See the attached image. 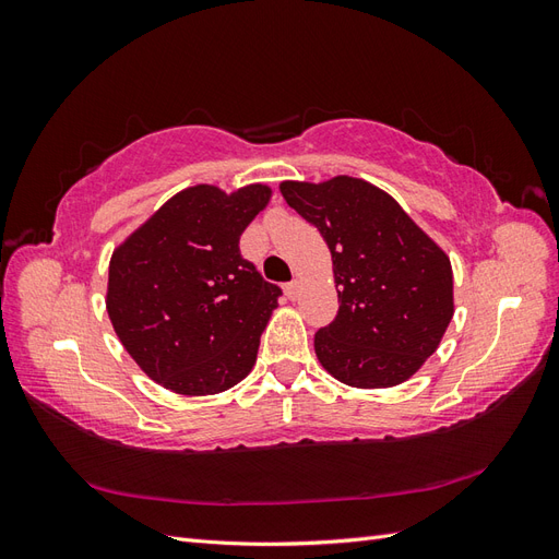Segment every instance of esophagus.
I'll return each instance as SVG.
<instances>
[{
  "mask_svg": "<svg viewBox=\"0 0 559 559\" xmlns=\"http://www.w3.org/2000/svg\"><path fill=\"white\" fill-rule=\"evenodd\" d=\"M284 292H286V296H289V298H296L298 292H300V282H298V280L286 282V284H284Z\"/></svg>",
  "mask_w": 559,
  "mask_h": 559,
  "instance_id": "obj_1",
  "label": "esophagus"
}]
</instances>
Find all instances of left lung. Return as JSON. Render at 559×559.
<instances>
[{
	"instance_id": "8db88e82",
	"label": "left lung",
	"mask_w": 559,
	"mask_h": 559,
	"mask_svg": "<svg viewBox=\"0 0 559 559\" xmlns=\"http://www.w3.org/2000/svg\"><path fill=\"white\" fill-rule=\"evenodd\" d=\"M280 191L331 249L341 308L314 333L321 366L349 386L408 380L436 352L454 312L443 249L368 181H284Z\"/></svg>"
}]
</instances>
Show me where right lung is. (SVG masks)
<instances>
[{
	"label": "right lung",
	"instance_id": "1",
	"mask_svg": "<svg viewBox=\"0 0 559 559\" xmlns=\"http://www.w3.org/2000/svg\"><path fill=\"white\" fill-rule=\"evenodd\" d=\"M270 198L193 186L132 233L109 263L107 312L144 373L177 394H218L249 376L282 289L240 251Z\"/></svg>",
	"mask_w": 559,
	"mask_h": 559
}]
</instances>
